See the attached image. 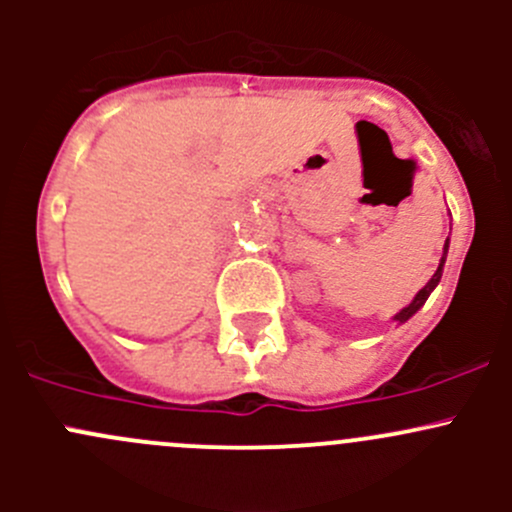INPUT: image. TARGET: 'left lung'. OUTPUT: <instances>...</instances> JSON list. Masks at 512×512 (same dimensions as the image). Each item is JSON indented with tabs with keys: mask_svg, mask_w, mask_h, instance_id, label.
Instances as JSON below:
<instances>
[{
	"mask_svg": "<svg viewBox=\"0 0 512 512\" xmlns=\"http://www.w3.org/2000/svg\"><path fill=\"white\" fill-rule=\"evenodd\" d=\"M448 237H446V245H443V255H441V262H438V270L433 272V277L431 280L426 282V285H423L421 289H418L416 292V297L411 299L409 304H406L404 309H401V312H396L394 314V322H399V324H404V322H409L411 317H414V314L418 312V309L423 307V304H426V299H428V294L433 292V289L438 287V282H441V275H443V265H446V257H448Z\"/></svg>",
	"mask_w": 512,
	"mask_h": 512,
	"instance_id": "obj_1",
	"label": "left lung"
}]
</instances>
